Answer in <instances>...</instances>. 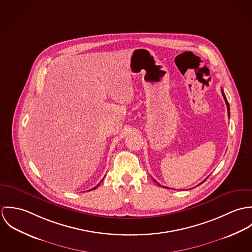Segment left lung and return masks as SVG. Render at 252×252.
<instances>
[{"instance_id": "obj_1", "label": "left lung", "mask_w": 252, "mask_h": 252, "mask_svg": "<svg viewBox=\"0 0 252 252\" xmlns=\"http://www.w3.org/2000/svg\"><path fill=\"white\" fill-rule=\"evenodd\" d=\"M221 92H222L223 98H224V100H225V103H226V106H227V110H228V115H229V117H230V107H229V103H228V101H227V99H226V96H225V94H224V92H223V90H222V89H221ZM206 180H207V179H206ZM154 180V182H156V183H157V184H158L159 186H161V185H160V184H159V183H158V182H157L156 180ZM205 180H204V181H205ZM204 181H203V182H204ZM200 184H201V183H200ZM162 187H164V186H162ZM165 188H167V187H165Z\"/></svg>"}]
</instances>
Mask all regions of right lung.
Instances as JSON below:
<instances>
[{"mask_svg":"<svg viewBox=\"0 0 252 252\" xmlns=\"http://www.w3.org/2000/svg\"><path fill=\"white\" fill-rule=\"evenodd\" d=\"M99 184H100V183H99ZM99 184H98V185H97V186H96V187H94V188H92V189H96V188H97V187H98V186H99Z\"/></svg>","mask_w":252,"mask_h":252,"instance_id":"right-lung-1","label":"right lung"}]
</instances>
